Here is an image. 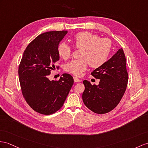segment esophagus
I'll return each instance as SVG.
<instances>
[{"instance_id": "34e87169", "label": "esophagus", "mask_w": 148, "mask_h": 148, "mask_svg": "<svg viewBox=\"0 0 148 148\" xmlns=\"http://www.w3.org/2000/svg\"><path fill=\"white\" fill-rule=\"evenodd\" d=\"M73 79H74V82H81V80H80V79H79L77 77H74Z\"/></svg>"}]
</instances>
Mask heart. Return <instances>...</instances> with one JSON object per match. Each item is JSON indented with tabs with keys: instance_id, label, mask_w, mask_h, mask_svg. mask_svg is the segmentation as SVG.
Returning a JSON list of instances; mask_svg holds the SVG:
<instances>
[{
	"instance_id": "obj_1",
	"label": "heart",
	"mask_w": 148,
	"mask_h": 148,
	"mask_svg": "<svg viewBox=\"0 0 148 148\" xmlns=\"http://www.w3.org/2000/svg\"><path fill=\"white\" fill-rule=\"evenodd\" d=\"M73 44L77 48H82L80 58L71 61L66 64L65 70L75 76H80L87 64L92 68H99L105 63L110 55L112 43L107 38H100L98 35L88 31L80 32L75 35ZM59 55L67 60L72 53L71 47L66 42H62L58 48Z\"/></svg>"
}]
</instances>
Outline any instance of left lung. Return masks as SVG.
Returning a JSON list of instances; mask_svg holds the SVG:
<instances>
[{
  "mask_svg": "<svg viewBox=\"0 0 148 148\" xmlns=\"http://www.w3.org/2000/svg\"><path fill=\"white\" fill-rule=\"evenodd\" d=\"M91 74L100 79L99 84L92 85L90 82L84 81L83 101L86 107L96 114L109 112L120 102L127 85L126 59L122 48Z\"/></svg>",
  "mask_w": 148,
  "mask_h": 148,
  "instance_id": "8db88e82",
  "label": "left lung"
}]
</instances>
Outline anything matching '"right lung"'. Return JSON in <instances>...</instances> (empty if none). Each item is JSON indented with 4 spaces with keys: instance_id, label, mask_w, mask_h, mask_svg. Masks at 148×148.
Returning a JSON list of instances; mask_svg holds the SVG:
<instances>
[{
    "instance_id": "add662e5",
    "label": "right lung",
    "mask_w": 148,
    "mask_h": 148,
    "mask_svg": "<svg viewBox=\"0 0 148 148\" xmlns=\"http://www.w3.org/2000/svg\"><path fill=\"white\" fill-rule=\"evenodd\" d=\"M67 31L41 34L28 45L19 66V82L23 97L32 109L50 115L61 109L73 84L70 74L60 80H49L48 75L60 60L58 48Z\"/></svg>"
}]
</instances>
